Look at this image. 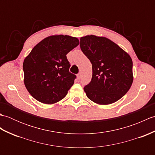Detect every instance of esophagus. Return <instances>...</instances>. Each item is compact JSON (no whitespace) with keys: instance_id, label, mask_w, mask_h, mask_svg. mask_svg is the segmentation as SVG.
<instances>
[{"instance_id":"obj_1","label":"esophagus","mask_w":155,"mask_h":155,"mask_svg":"<svg viewBox=\"0 0 155 155\" xmlns=\"http://www.w3.org/2000/svg\"><path fill=\"white\" fill-rule=\"evenodd\" d=\"M77 77H78V79H79V78H81V73H78L77 74Z\"/></svg>"}]
</instances>
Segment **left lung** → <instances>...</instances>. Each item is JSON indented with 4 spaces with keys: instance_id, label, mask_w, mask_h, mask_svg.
<instances>
[{
    "instance_id": "obj_1",
    "label": "left lung",
    "mask_w": 155,
    "mask_h": 155,
    "mask_svg": "<svg viewBox=\"0 0 155 155\" xmlns=\"http://www.w3.org/2000/svg\"><path fill=\"white\" fill-rule=\"evenodd\" d=\"M80 47L93 68L91 81L84 87L87 97L104 105L119 100L133 81L129 54L110 39L94 35L81 37Z\"/></svg>"
}]
</instances>
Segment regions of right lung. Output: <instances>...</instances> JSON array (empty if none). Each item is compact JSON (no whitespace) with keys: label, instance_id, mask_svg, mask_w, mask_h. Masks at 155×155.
Here are the masks:
<instances>
[{"label":"right lung","instance_id":"obj_1","mask_svg":"<svg viewBox=\"0 0 155 155\" xmlns=\"http://www.w3.org/2000/svg\"><path fill=\"white\" fill-rule=\"evenodd\" d=\"M79 44L76 37L53 35L32 48L23 62L24 83L31 96L45 104H54L66 97L76 75L69 72L68 52Z\"/></svg>","mask_w":155,"mask_h":155}]
</instances>
